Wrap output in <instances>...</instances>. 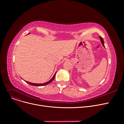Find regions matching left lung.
Masks as SVG:
<instances>
[{
  "instance_id": "obj_1",
  "label": "left lung",
  "mask_w": 124,
  "mask_h": 124,
  "mask_svg": "<svg viewBox=\"0 0 124 124\" xmlns=\"http://www.w3.org/2000/svg\"><path fill=\"white\" fill-rule=\"evenodd\" d=\"M100 39H101V44H102V46H103L105 48V45H104V41H103V39H102V38H101V36H100Z\"/></svg>"
}]
</instances>
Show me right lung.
I'll return each instance as SVG.
<instances>
[{"mask_svg":"<svg viewBox=\"0 0 124 124\" xmlns=\"http://www.w3.org/2000/svg\"><path fill=\"white\" fill-rule=\"evenodd\" d=\"M30 33H29V34H30ZM28 34V35H29ZM56 72L55 73V74H54V75L53 76V77H52V78L51 79V80H50L49 81H48V82H45V83H31V82H28V81H25L26 82H27V83H28V84H30V85H32V86H45V85H47V84H49L50 83H51V82H52L53 81V80L54 79V78H55V75H56Z\"/></svg>","mask_w":124,"mask_h":124,"instance_id":"1","label":"right lung"}]
</instances>
